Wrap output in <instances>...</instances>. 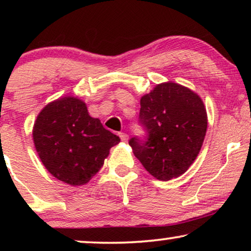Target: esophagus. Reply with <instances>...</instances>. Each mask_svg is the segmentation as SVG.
Instances as JSON below:
<instances>
[{
    "instance_id": "1",
    "label": "esophagus",
    "mask_w": 251,
    "mask_h": 251,
    "mask_svg": "<svg viewBox=\"0 0 251 251\" xmlns=\"http://www.w3.org/2000/svg\"><path fill=\"white\" fill-rule=\"evenodd\" d=\"M119 136H120V138L122 139V142H126V140H128V138H129V136L125 132H120Z\"/></svg>"
}]
</instances>
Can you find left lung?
Segmentation results:
<instances>
[{
    "mask_svg": "<svg viewBox=\"0 0 251 251\" xmlns=\"http://www.w3.org/2000/svg\"><path fill=\"white\" fill-rule=\"evenodd\" d=\"M139 121L147 142L129 140L135 156L159 180L186 173L197 159L208 126L205 106L190 88L168 81L140 98Z\"/></svg>",
    "mask_w": 251,
    "mask_h": 251,
    "instance_id": "1",
    "label": "left lung"
}]
</instances>
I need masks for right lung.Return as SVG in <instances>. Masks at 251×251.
<instances>
[{"label": "right lung", "instance_id": "add662e5", "mask_svg": "<svg viewBox=\"0 0 251 251\" xmlns=\"http://www.w3.org/2000/svg\"><path fill=\"white\" fill-rule=\"evenodd\" d=\"M33 142L43 166L54 178L81 186L98 173L120 137L89 115L83 100L65 96L39 113Z\"/></svg>", "mask_w": 251, "mask_h": 251}]
</instances>
